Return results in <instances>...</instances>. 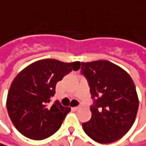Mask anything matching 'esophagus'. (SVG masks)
<instances>
[{"mask_svg":"<svg viewBox=\"0 0 146 146\" xmlns=\"http://www.w3.org/2000/svg\"><path fill=\"white\" fill-rule=\"evenodd\" d=\"M80 108H81V106H80V105L78 106H75V107H72V109L75 110V111H77V110H79V109H80Z\"/></svg>","mask_w":146,"mask_h":146,"instance_id":"obj_1","label":"esophagus"}]
</instances>
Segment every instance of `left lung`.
<instances>
[{"instance_id": "obj_1", "label": "left lung", "mask_w": 146, "mask_h": 146, "mask_svg": "<svg viewBox=\"0 0 146 146\" xmlns=\"http://www.w3.org/2000/svg\"><path fill=\"white\" fill-rule=\"evenodd\" d=\"M81 74L89 84L93 105L84 131L94 141H117L131 129L137 116L139 98L132 79L120 66L107 60L81 62Z\"/></svg>"}]
</instances>
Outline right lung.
<instances>
[{"mask_svg": "<svg viewBox=\"0 0 146 146\" xmlns=\"http://www.w3.org/2000/svg\"><path fill=\"white\" fill-rule=\"evenodd\" d=\"M80 67V61L65 63L46 59L30 64L17 74L7 93V109L22 135L41 140L59 130L71 108L59 101L52 105L50 100L54 96L57 82Z\"/></svg>", "mask_w": 146, "mask_h": 146, "instance_id": "obj_1", "label": "right lung"}]
</instances>
